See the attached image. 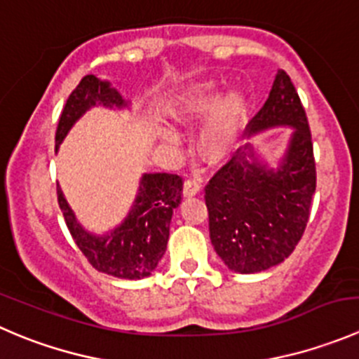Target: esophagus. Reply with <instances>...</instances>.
I'll return each instance as SVG.
<instances>
[{"label":"esophagus","instance_id":"esophagus-1","mask_svg":"<svg viewBox=\"0 0 359 359\" xmlns=\"http://www.w3.org/2000/svg\"><path fill=\"white\" fill-rule=\"evenodd\" d=\"M201 189V180L196 177H189V179L184 182V194L186 196H194V194L200 193Z\"/></svg>","mask_w":359,"mask_h":359}]
</instances>
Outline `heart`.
I'll return each mask as SVG.
<instances>
[{
	"instance_id": "b5f03b06",
	"label": "heart",
	"mask_w": 359,
	"mask_h": 359,
	"mask_svg": "<svg viewBox=\"0 0 359 359\" xmlns=\"http://www.w3.org/2000/svg\"><path fill=\"white\" fill-rule=\"evenodd\" d=\"M207 121L200 133V152L212 163L224 161L233 154L240 130L245 121V102L240 95H228L219 102V93L210 83H196L186 89L182 98L170 110V116L179 126H193L205 117ZM159 137L165 144L175 145L177 135L161 128Z\"/></svg>"
}]
</instances>
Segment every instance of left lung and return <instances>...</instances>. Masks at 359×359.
I'll return each mask as SVG.
<instances>
[{"instance_id":"1","label":"left lung","mask_w":359,"mask_h":359,"mask_svg":"<svg viewBox=\"0 0 359 359\" xmlns=\"http://www.w3.org/2000/svg\"><path fill=\"white\" fill-rule=\"evenodd\" d=\"M273 126L294 128L279 168L268 170L236 152L205 186L212 245L233 272L256 273L283 263L307 228L316 193L314 147L300 96L283 69L247 130L254 135Z\"/></svg>"}]
</instances>
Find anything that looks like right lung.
Listing matches in <instances>:
<instances>
[{
	"instance_id": "right-lung-1",
	"label": "right lung",
	"mask_w": 359,
	"mask_h": 359,
	"mask_svg": "<svg viewBox=\"0 0 359 359\" xmlns=\"http://www.w3.org/2000/svg\"><path fill=\"white\" fill-rule=\"evenodd\" d=\"M98 105L126 107L116 89L98 76L86 75L66 100L55 130V149L86 110ZM182 177L177 173H147L126 221L105 236L82 229L57 187V203L76 247L98 270L119 279H144L158 266L166 250L173 208L182 200Z\"/></svg>"
}]
</instances>
